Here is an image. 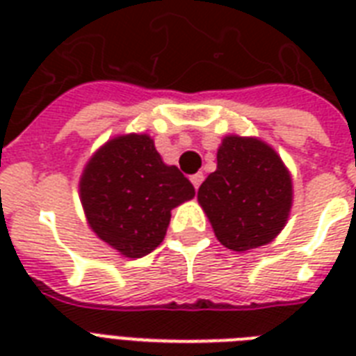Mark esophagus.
<instances>
[{
    "instance_id": "esophagus-1",
    "label": "esophagus",
    "mask_w": 356,
    "mask_h": 356,
    "mask_svg": "<svg viewBox=\"0 0 356 356\" xmlns=\"http://www.w3.org/2000/svg\"><path fill=\"white\" fill-rule=\"evenodd\" d=\"M203 173H194L192 177H190V181H192V184H194V188L197 190L201 186V183H203Z\"/></svg>"
}]
</instances>
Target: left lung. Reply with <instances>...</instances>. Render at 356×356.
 <instances>
[{"instance_id":"obj_1","label":"left lung","mask_w":356,"mask_h":356,"mask_svg":"<svg viewBox=\"0 0 356 356\" xmlns=\"http://www.w3.org/2000/svg\"><path fill=\"white\" fill-rule=\"evenodd\" d=\"M197 201L222 245L249 251L270 243L292 211V175L277 151L254 136L229 134Z\"/></svg>"}]
</instances>
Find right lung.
I'll return each mask as SVG.
<instances>
[{
	"mask_svg": "<svg viewBox=\"0 0 356 356\" xmlns=\"http://www.w3.org/2000/svg\"><path fill=\"white\" fill-rule=\"evenodd\" d=\"M195 190L168 166L149 134H118L86 162L79 197L90 229L122 257L140 259L166 236L172 211Z\"/></svg>",
	"mask_w": 356,
	"mask_h": 356,
	"instance_id": "1",
	"label": "right lung"
}]
</instances>
